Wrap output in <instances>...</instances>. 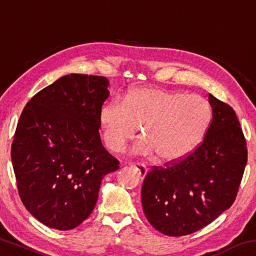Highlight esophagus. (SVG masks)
I'll return each instance as SVG.
<instances>
[{"label":"esophagus","instance_id":"esophagus-1","mask_svg":"<svg viewBox=\"0 0 256 256\" xmlns=\"http://www.w3.org/2000/svg\"><path fill=\"white\" fill-rule=\"evenodd\" d=\"M134 167H136V170L140 172L141 178H144L146 175V172H148V170H146V167L144 166V164H134Z\"/></svg>","mask_w":256,"mask_h":256}]
</instances>
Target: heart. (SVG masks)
<instances>
[{
    "mask_svg": "<svg viewBox=\"0 0 256 256\" xmlns=\"http://www.w3.org/2000/svg\"><path fill=\"white\" fill-rule=\"evenodd\" d=\"M211 120V108L196 94L157 88H136L124 100L108 102L99 112L102 138L112 151L122 150L136 136L144 138L132 148L141 157L156 154L159 162L180 160L196 148Z\"/></svg>",
    "mask_w": 256,
    "mask_h": 256,
    "instance_id": "1",
    "label": "heart"
}]
</instances>
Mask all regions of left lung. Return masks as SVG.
<instances>
[{
    "label": "left lung",
    "instance_id": "1",
    "mask_svg": "<svg viewBox=\"0 0 256 256\" xmlns=\"http://www.w3.org/2000/svg\"><path fill=\"white\" fill-rule=\"evenodd\" d=\"M212 120L201 144L142 184L141 202L154 229L167 236L200 230L230 208L248 162V149L232 108L209 94Z\"/></svg>",
    "mask_w": 256,
    "mask_h": 256
}]
</instances>
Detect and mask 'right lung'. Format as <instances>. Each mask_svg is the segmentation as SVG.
<instances>
[{
  "label": "right lung",
  "instance_id": "obj_1",
  "mask_svg": "<svg viewBox=\"0 0 256 256\" xmlns=\"http://www.w3.org/2000/svg\"><path fill=\"white\" fill-rule=\"evenodd\" d=\"M108 86L105 76H64L20 116L11 148L16 186L26 209L47 227L70 230L84 222L104 176L118 170L99 136Z\"/></svg>",
  "mask_w": 256,
  "mask_h": 256
}]
</instances>
